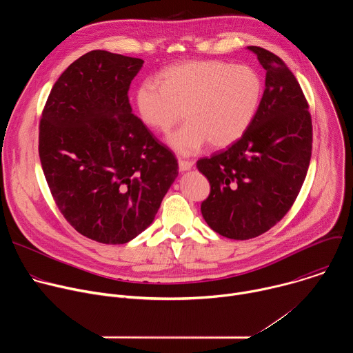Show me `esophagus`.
I'll list each match as a JSON object with an SVG mask.
<instances>
[{"label":"esophagus","instance_id":"34e87169","mask_svg":"<svg viewBox=\"0 0 353 353\" xmlns=\"http://www.w3.org/2000/svg\"><path fill=\"white\" fill-rule=\"evenodd\" d=\"M192 168V162L190 161H184V159H179V170L180 172H187Z\"/></svg>","mask_w":353,"mask_h":353}]
</instances>
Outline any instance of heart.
<instances>
[{"label": "heart", "instance_id": "heart-1", "mask_svg": "<svg viewBox=\"0 0 353 353\" xmlns=\"http://www.w3.org/2000/svg\"><path fill=\"white\" fill-rule=\"evenodd\" d=\"M263 96V79L248 65L192 60L165 68L158 81L143 79L134 92L139 120L149 128H181L166 137L179 155H194L210 142L214 149L239 141L253 123Z\"/></svg>", "mask_w": 353, "mask_h": 353}]
</instances>
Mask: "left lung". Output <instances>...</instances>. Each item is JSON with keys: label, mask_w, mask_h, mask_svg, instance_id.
Here are the masks:
<instances>
[{"label": "left lung", "mask_w": 353, "mask_h": 353, "mask_svg": "<svg viewBox=\"0 0 353 353\" xmlns=\"http://www.w3.org/2000/svg\"><path fill=\"white\" fill-rule=\"evenodd\" d=\"M248 50L265 70L257 114L239 141L196 162L211 184L201 214L214 232L234 240L257 237L286 215L306 179L313 142L309 105L292 71L265 48Z\"/></svg>", "instance_id": "8db88e82"}]
</instances>
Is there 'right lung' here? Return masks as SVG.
I'll list each match as a JSON object with an SVG mask.
<instances>
[{
  "label": "right lung",
  "instance_id": "add662e5",
  "mask_svg": "<svg viewBox=\"0 0 353 353\" xmlns=\"http://www.w3.org/2000/svg\"><path fill=\"white\" fill-rule=\"evenodd\" d=\"M143 60L93 50L54 83L39 157L56 204L81 234L124 244L154 222L179 174L172 150L132 114L128 89Z\"/></svg>",
  "mask_w": 353,
  "mask_h": 353
}]
</instances>
